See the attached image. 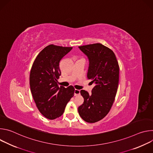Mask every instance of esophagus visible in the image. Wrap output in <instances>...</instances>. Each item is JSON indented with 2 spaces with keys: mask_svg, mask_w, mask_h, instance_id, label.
I'll use <instances>...</instances> for the list:
<instances>
[{
  "mask_svg": "<svg viewBox=\"0 0 153 153\" xmlns=\"http://www.w3.org/2000/svg\"><path fill=\"white\" fill-rule=\"evenodd\" d=\"M79 94H80V90L76 89V90H74V96H77V95H79Z\"/></svg>",
  "mask_w": 153,
  "mask_h": 153,
  "instance_id": "34e87169",
  "label": "esophagus"
}]
</instances>
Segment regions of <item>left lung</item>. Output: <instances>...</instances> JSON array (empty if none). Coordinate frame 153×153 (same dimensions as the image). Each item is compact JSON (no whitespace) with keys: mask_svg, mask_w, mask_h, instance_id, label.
<instances>
[{"mask_svg":"<svg viewBox=\"0 0 153 153\" xmlns=\"http://www.w3.org/2000/svg\"><path fill=\"white\" fill-rule=\"evenodd\" d=\"M79 48L88 59L87 77L96 85L91 94L80 91L84 102L78 108V112L85 122L94 123L106 116L114 101L119 85V64L113 51L101 43Z\"/></svg>","mask_w":153,"mask_h":153,"instance_id":"8db88e82","label":"left lung"}]
</instances>
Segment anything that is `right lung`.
<instances>
[{"label":"right lung","instance_id":"obj_1","mask_svg":"<svg viewBox=\"0 0 153 153\" xmlns=\"http://www.w3.org/2000/svg\"><path fill=\"white\" fill-rule=\"evenodd\" d=\"M72 47L50 45L36 57L30 71V85L34 100L40 113L53 120L62 116L65 106L73 96L74 88L58 86L61 59Z\"/></svg>","mask_w":153,"mask_h":153}]
</instances>
